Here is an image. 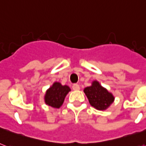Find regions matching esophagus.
<instances>
[{"mask_svg":"<svg viewBox=\"0 0 146 146\" xmlns=\"http://www.w3.org/2000/svg\"><path fill=\"white\" fill-rule=\"evenodd\" d=\"M72 88H73V90H75V91H76V90H80V86L78 84H73V86H72Z\"/></svg>","mask_w":146,"mask_h":146,"instance_id":"1","label":"esophagus"}]
</instances>
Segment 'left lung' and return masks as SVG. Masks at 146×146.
<instances>
[{
	"mask_svg": "<svg viewBox=\"0 0 146 146\" xmlns=\"http://www.w3.org/2000/svg\"><path fill=\"white\" fill-rule=\"evenodd\" d=\"M84 92L92 106L98 110H105L112 104L114 98L97 81H94L91 86L86 87Z\"/></svg>",
	"mask_w": 146,
	"mask_h": 146,
	"instance_id": "8db88e82",
	"label": "left lung"
}]
</instances>
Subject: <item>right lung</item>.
<instances>
[{"mask_svg": "<svg viewBox=\"0 0 146 146\" xmlns=\"http://www.w3.org/2000/svg\"><path fill=\"white\" fill-rule=\"evenodd\" d=\"M70 91V89L67 86H62L60 82H54L52 86L46 92L44 96L45 103L49 106L59 108Z\"/></svg>", "mask_w": 146, "mask_h": 146, "instance_id": "1", "label": "right lung"}]
</instances>
